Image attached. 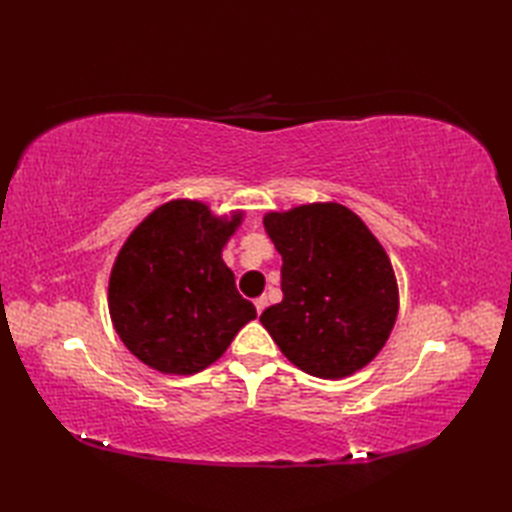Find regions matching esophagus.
I'll use <instances>...</instances> for the list:
<instances>
[{
  "label": "esophagus",
  "instance_id": "obj_1",
  "mask_svg": "<svg viewBox=\"0 0 512 512\" xmlns=\"http://www.w3.org/2000/svg\"><path fill=\"white\" fill-rule=\"evenodd\" d=\"M266 306H268V299H266V297H257V299H255V308H257V314H262V312L266 310Z\"/></svg>",
  "mask_w": 512,
  "mask_h": 512
}]
</instances>
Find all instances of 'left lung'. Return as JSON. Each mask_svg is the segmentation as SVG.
I'll list each match as a JSON object with an SVG mask.
<instances>
[{
	"label": "left lung",
	"mask_w": 512,
	"mask_h": 512,
	"mask_svg": "<svg viewBox=\"0 0 512 512\" xmlns=\"http://www.w3.org/2000/svg\"><path fill=\"white\" fill-rule=\"evenodd\" d=\"M264 228L284 262V299L259 321L281 354L328 380L372 363L398 317L396 275L374 233L339 202L270 211Z\"/></svg>",
	"instance_id": "8db88e82"
}]
</instances>
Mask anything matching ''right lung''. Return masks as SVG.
<instances>
[{
    "mask_svg": "<svg viewBox=\"0 0 512 512\" xmlns=\"http://www.w3.org/2000/svg\"><path fill=\"white\" fill-rule=\"evenodd\" d=\"M242 220L244 211L215 215L200 200H171L129 233L112 266L107 306L138 361L162 374H198L257 317L222 259Z\"/></svg>",
    "mask_w": 512,
    "mask_h": 512,
    "instance_id": "1",
    "label": "right lung"
}]
</instances>
